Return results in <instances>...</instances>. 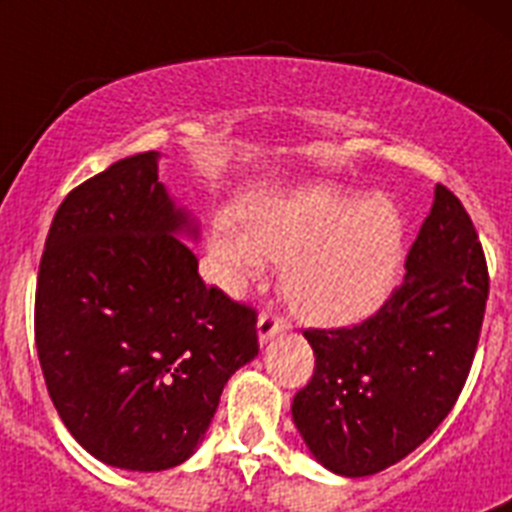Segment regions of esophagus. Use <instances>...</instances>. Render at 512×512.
I'll return each mask as SVG.
<instances>
[{"mask_svg":"<svg viewBox=\"0 0 512 512\" xmlns=\"http://www.w3.org/2000/svg\"><path fill=\"white\" fill-rule=\"evenodd\" d=\"M289 330V320L284 318L282 312H261L259 315V338L261 343L271 341L274 336H282Z\"/></svg>","mask_w":512,"mask_h":512,"instance_id":"1","label":"esophagus"}]
</instances>
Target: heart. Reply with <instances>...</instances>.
<instances>
[{
    "label": "heart",
    "instance_id": "obj_1",
    "mask_svg": "<svg viewBox=\"0 0 512 512\" xmlns=\"http://www.w3.org/2000/svg\"><path fill=\"white\" fill-rule=\"evenodd\" d=\"M212 253L230 279L251 277L264 256L284 261L289 305L320 325L356 323L382 305L405 259V217L387 197L356 200L330 187L266 197L243 230L220 228Z\"/></svg>",
    "mask_w": 512,
    "mask_h": 512
}]
</instances>
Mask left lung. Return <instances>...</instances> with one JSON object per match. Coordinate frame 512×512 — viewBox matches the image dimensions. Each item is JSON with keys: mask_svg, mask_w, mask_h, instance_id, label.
I'll list each match as a JSON object with an SVG mask.
<instances>
[{"mask_svg": "<svg viewBox=\"0 0 512 512\" xmlns=\"http://www.w3.org/2000/svg\"><path fill=\"white\" fill-rule=\"evenodd\" d=\"M487 295L472 217L438 184L405 279L384 305L361 323L305 330L315 372L292 415L315 459L343 477H366L418 449L464 390Z\"/></svg>", "mask_w": 512, "mask_h": 512, "instance_id": "1", "label": "left lung"}]
</instances>
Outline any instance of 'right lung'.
Wrapping results in <instances>:
<instances>
[{
	"label": "right lung",
	"instance_id": "right-lung-1",
	"mask_svg": "<svg viewBox=\"0 0 512 512\" xmlns=\"http://www.w3.org/2000/svg\"><path fill=\"white\" fill-rule=\"evenodd\" d=\"M156 158H120L66 194L35 287V346L63 425L133 472L189 459L230 374L259 354L256 310L205 287L174 235L197 230Z\"/></svg>",
	"mask_w": 512,
	"mask_h": 512
}]
</instances>
